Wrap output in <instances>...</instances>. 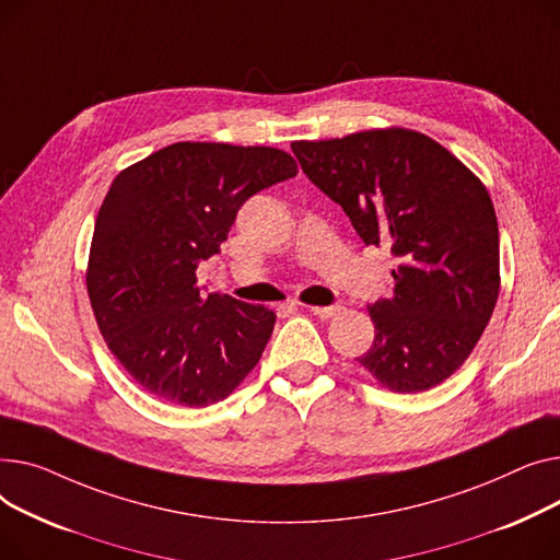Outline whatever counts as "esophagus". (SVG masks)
I'll list each match as a JSON object with an SVG mask.
<instances>
[{"label":"esophagus","mask_w":560,"mask_h":560,"mask_svg":"<svg viewBox=\"0 0 560 560\" xmlns=\"http://www.w3.org/2000/svg\"><path fill=\"white\" fill-rule=\"evenodd\" d=\"M341 310H343L341 305H330V307H310V312H312L314 316H318V318H332V316H337Z\"/></svg>","instance_id":"1"}]
</instances>
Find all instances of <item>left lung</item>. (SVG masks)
Returning a JSON list of instances; mask_svg holds the SVG:
<instances>
[{"instance_id": "obj_1", "label": "left lung", "mask_w": 560, "mask_h": 560, "mask_svg": "<svg viewBox=\"0 0 560 560\" xmlns=\"http://www.w3.org/2000/svg\"><path fill=\"white\" fill-rule=\"evenodd\" d=\"M307 178L366 246H390V299L369 307L375 341L357 357L382 386L418 393L462 369L500 293V230L483 183L418 130L371 128L291 142Z\"/></svg>"}]
</instances>
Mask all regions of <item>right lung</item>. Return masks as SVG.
I'll return each instance as SVG.
<instances>
[{
  "label": "right lung",
  "instance_id": "add662e5",
  "mask_svg": "<svg viewBox=\"0 0 560 560\" xmlns=\"http://www.w3.org/2000/svg\"><path fill=\"white\" fill-rule=\"evenodd\" d=\"M295 174L299 164L282 149L176 142L113 180L85 284L98 332L153 398L208 407L257 366L276 314L201 293L196 269L219 253L253 194Z\"/></svg>",
  "mask_w": 560,
  "mask_h": 560
}]
</instances>
